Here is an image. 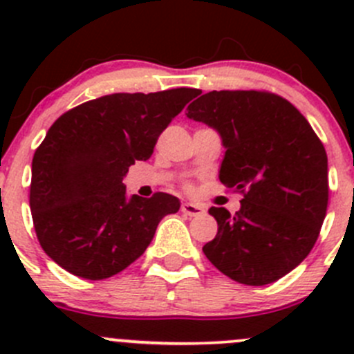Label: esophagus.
<instances>
[{
    "label": "esophagus",
    "instance_id": "obj_1",
    "mask_svg": "<svg viewBox=\"0 0 354 354\" xmlns=\"http://www.w3.org/2000/svg\"><path fill=\"white\" fill-rule=\"evenodd\" d=\"M181 212L187 214V216H190V217H195V216H200V214L203 212V207L200 205V203H195V202H183L181 203Z\"/></svg>",
    "mask_w": 354,
    "mask_h": 354
}]
</instances>
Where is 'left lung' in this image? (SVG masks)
Segmentation results:
<instances>
[{"label":"left lung","mask_w":354,"mask_h":354,"mask_svg":"<svg viewBox=\"0 0 354 354\" xmlns=\"http://www.w3.org/2000/svg\"><path fill=\"white\" fill-rule=\"evenodd\" d=\"M187 116L219 133V180L243 194L231 216L210 207L217 234L203 245L214 267L263 286L298 267L319 238L329 200L327 154L306 118L269 92L212 91Z\"/></svg>","instance_id":"1"}]
</instances>
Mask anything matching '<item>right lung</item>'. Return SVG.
<instances>
[{
  "label": "right lung",
  "instance_id": "1",
  "mask_svg": "<svg viewBox=\"0 0 354 354\" xmlns=\"http://www.w3.org/2000/svg\"><path fill=\"white\" fill-rule=\"evenodd\" d=\"M197 88L111 94L66 111L32 159L30 212L42 250L70 274L99 281L127 269L157 224L180 210L169 194L128 195L123 178Z\"/></svg>",
  "mask_w": 354,
  "mask_h": 354
}]
</instances>
